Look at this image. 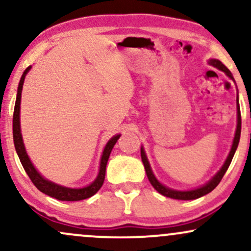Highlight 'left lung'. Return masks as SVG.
I'll list each match as a JSON object with an SVG mask.
<instances>
[{"label": "left lung", "mask_w": 251, "mask_h": 251, "mask_svg": "<svg viewBox=\"0 0 251 251\" xmlns=\"http://www.w3.org/2000/svg\"><path fill=\"white\" fill-rule=\"evenodd\" d=\"M208 62H209L210 66H212V67H215V68H217V70L224 72V73L226 74L227 77H230L232 81H235L234 76H232V74H231V72L227 70L226 66H224L223 63L220 61V60L210 59ZM240 137H241V111H240V103H238V98H237V126H236L234 142H232L231 149H230V152H229V154H227V157H226V162H224V164H223V166H222L220 171H218L217 174H216L214 177H212L211 179L208 181V183H205L204 185H201L197 189L185 190V191H179V190L170 189V188H168V186L163 185V184L160 183V181L158 180L157 178H155L153 172H152V169H151V166H150L148 157H146L145 151H144V148L142 146V149H140V154H142V160H143V164H144V168H145L146 175H148L150 183L152 184V186H153V188L157 190V191L159 192L160 195L166 196V197H169V198H174V200L191 201V200H197V198L201 197V196L208 195L209 192H211L212 190H214L216 186L220 184V181L222 180V178H223L224 174H226L227 168H229L230 163H231L232 158H234L236 150H237L238 143H240Z\"/></svg>", "instance_id": "left-lung-1"}]
</instances>
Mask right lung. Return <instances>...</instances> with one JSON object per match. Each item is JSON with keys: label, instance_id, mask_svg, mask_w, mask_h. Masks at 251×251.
Masks as SVG:
<instances>
[{"label": "right lung", "instance_id": "add662e5", "mask_svg": "<svg viewBox=\"0 0 251 251\" xmlns=\"http://www.w3.org/2000/svg\"><path fill=\"white\" fill-rule=\"evenodd\" d=\"M31 66L28 68H25V71L22 74L21 80H20L19 87H17V96H16V101H15V108H14V117H13V137H14V145H15L16 153L19 155L20 162H21L22 166H24L25 171L27 172V175L29 176L30 180L33 181L34 185L36 186L40 191L46 194L50 197L56 198L59 201H82L86 198L92 197L93 195H96L99 191L100 188L102 186L103 180H105V174H106V165H107L109 154H111L112 149L116 145L117 140L120 138V134L113 135L111 139L108 140L106 144L105 149H103L101 159H100V168L99 172L96 179L93 180V183H91L89 185L85 186V188H79V189H72V188H66V186L59 185V184L54 183L46 179L45 177H42L40 175V172L35 169V166L33 165V163L30 162L29 157H28L27 151H25L24 139H22L21 134V125H20V105H21V93H22V87H24L25 77L27 75L28 72L30 71Z\"/></svg>", "mask_w": 251, "mask_h": 251}]
</instances>
